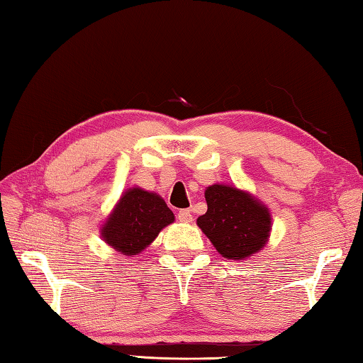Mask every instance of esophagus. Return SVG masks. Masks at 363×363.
Segmentation results:
<instances>
[{"mask_svg": "<svg viewBox=\"0 0 363 363\" xmlns=\"http://www.w3.org/2000/svg\"><path fill=\"white\" fill-rule=\"evenodd\" d=\"M179 221L180 223H191L193 221V213H191V210L189 208H183V210H180L179 211Z\"/></svg>", "mask_w": 363, "mask_h": 363, "instance_id": "obj_1", "label": "esophagus"}]
</instances>
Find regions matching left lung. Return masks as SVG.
Masks as SVG:
<instances>
[{"instance_id": "1", "label": "left lung", "mask_w": 363, "mask_h": 363, "mask_svg": "<svg viewBox=\"0 0 363 363\" xmlns=\"http://www.w3.org/2000/svg\"><path fill=\"white\" fill-rule=\"evenodd\" d=\"M207 213L197 218L220 255L234 261L255 255L265 245L270 232V213L243 191L213 184L205 191Z\"/></svg>"}]
</instances>
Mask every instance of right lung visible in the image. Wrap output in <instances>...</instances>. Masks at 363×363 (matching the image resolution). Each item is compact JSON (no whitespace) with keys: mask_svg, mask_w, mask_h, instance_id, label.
<instances>
[{"mask_svg":"<svg viewBox=\"0 0 363 363\" xmlns=\"http://www.w3.org/2000/svg\"><path fill=\"white\" fill-rule=\"evenodd\" d=\"M172 221V210L158 194L133 188L121 197L101 234L121 255L134 256L147 248L160 230Z\"/></svg>","mask_w":363,"mask_h":363,"instance_id":"right-lung-1","label":"right lung"}]
</instances>
